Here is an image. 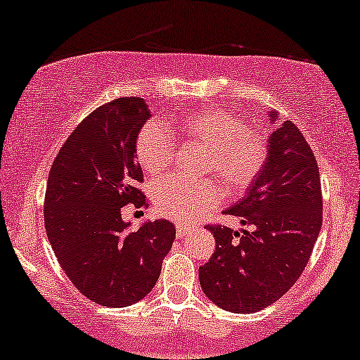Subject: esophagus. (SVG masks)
<instances>
[{
    "label": "esophagus",
    "instance_id": "1",
    "mask_svg": "<svg viewBox=\"0 0 360 360\" xmlns=\"http://www.w3.org/2000/svg\"><path fill=\"white\" fill-rule=\"evenodd\" d=\"M175 227H176V237H179V238L185 237V235H187L190 230H192V227H190L188 224H184V221H179V224H176Z\"/></svg>",
    "mask_w": 360,
    "mask_h": 360
}]
</instances>
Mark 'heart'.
<instances>
[{"mask_svg": "<svg viewBox=\"0 0 360 360\" xmlns=\"http://www.w3.org/2000/svg\"><path fill=\"white\" fill-rule=\"evenodd\" d=\"M167 127L207 150L202 175L220 180L232 193L250 188L267 163V139L247 128L242 117L220 106L188 112ZM135 155L146 173L155 176L165 173L175 155L170 133L157 122L145 123L136 135ZM153 200L160 214L168 219L195 221L224 200V187L215 180L168 179L155 188Z\"/></svg>", "mask_w": 360, "mask_h": 360, "instance_id": "1", "label": "heart"}]
</instances>
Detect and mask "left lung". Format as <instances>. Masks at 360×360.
Instances as JSON below:
<instances>
[{
	"label": "left lung",
	"instance_id": "1",
	"mask_svg": "<svg viewBox=\"0 0 360 360\" xmlns=\"http://www.w3.org/2000/svg\"><path fill=\"white\" fill-rule=\"evenodd\" d=\"M269 158L245 197L227 215L240 219V232L208 225L215 252L198 269L212 302L235 314L259 312L277 302L297 282L322 225V190L312 148L292 122L277 123Z\"/></svg>",
	"mask_w": 360,
	"mask_h": 360
}]
</instances>
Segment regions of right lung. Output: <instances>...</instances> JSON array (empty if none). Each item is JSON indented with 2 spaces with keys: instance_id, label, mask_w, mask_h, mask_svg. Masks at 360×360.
Returning a JSON list of instances; mask_svg holds the SVG:
<instances>
[{
  "instance_id": "1",
  "label": "right lung",
  "mask_w": 360,
  "mask_h": 360,
  "mask_svg": "<svg viewBox=\"0 0 360 360\" xmlns=\"http://www.w3.org/2000/svg\"><path fill=\"white\" fill-rule=\"evenodd\" d=\"M150 118L136 96L101 105L75 128L53 162L44 195V229L61 269L83 295L128 307L155 287L175 240L168 220L130 232L122 208L148 207L136 184L143 172L135 140Z\"/></svg>"
}]
</instances>
